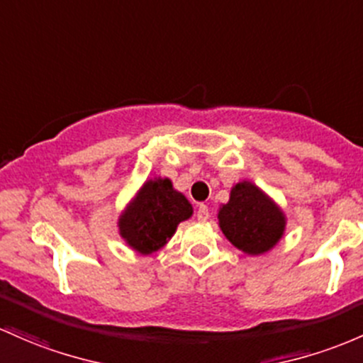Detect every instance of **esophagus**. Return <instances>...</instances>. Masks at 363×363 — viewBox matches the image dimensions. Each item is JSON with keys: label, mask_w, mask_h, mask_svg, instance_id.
<instances>
[{"label": "esophagus", "mask_w": 363, "mask_h": 363, "mask_svg": "<svg viewBox=\"0 0 363 363\" xmlns=\"http://www.w3.org/2000/svg\"><path fill=\"white\" fill-rule=\"evenodd\" d=\"M196 217H198V220H206V218L210 217L208 206L200 203V205H198V210H196Z\"/></svg>", "instance_id": "esophagus-1"}]
</instances>
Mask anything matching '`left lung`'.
Listing matches in <instances>:
<instances>
[{
    "mask_svg": "<svg viewBox=\"0 0 363 363\" xmlns=\"http://www.w3.org/2000/svg\"><path fill=\"white\" fill-rule=\"evenodd\" d=\"M220 229L236 248L260 255L272 248L284 233L281 210L252 182H240L218 212Z\"/></svg>",
    "mask_w": 363,
    "mask_h": 363,
    "instance_id": "8db88e82",
    "label": "left lung"
}]
</instances>
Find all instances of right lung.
I'll use <instances>...</instances> for the list:
<instances>
[{"mask_svg":"<svg viewBox=\"0 0 363 363\" xmlns=\"http://www.w3.org/2000/svg\"><path fill=\"white\" fill-rule=\"evenodd\" d=\"M193 213L184 194L172 188L169 179L148 181L121 217L122 238L139 253H153L175 233L179 222Z\"/></svg>","mask_w":363,"mask_h":363,"instance_id":"right-lung-1","label":"right lung"}]
</instances>
